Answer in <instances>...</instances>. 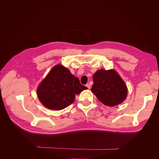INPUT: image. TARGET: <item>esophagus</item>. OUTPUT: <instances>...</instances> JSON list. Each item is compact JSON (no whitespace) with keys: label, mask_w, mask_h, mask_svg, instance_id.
I'll return each mask as SVG.
<instances>
[{"label":"esophagus","mask_w":159,"mask_h":159,"mask_svg":"<svg viewBox=\"0 0 159 159\" xmlns=\"http://www.w3.org/2000/svg\"><path fill=\"white\" fill-rule=\"evenodd\" d=\"M85 86H86V87H87V88H88L89 89H90V88H91V86H90V85H89V84H86V85H85Z\"/></svg>","instance_id":"34e87169"}]
</instances>
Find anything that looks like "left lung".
<instances>
[{
    "mask_svg": "<svg viewBox=\"0 0 159 159\" xmlns=\"http://www.w3.org/2000/svg\"><path fill=\"white\" fill-rule=\"evenodd\" d=\"M92 92L105 105L114 107L126 99L128 89L118 72L113 69H100L93 75Z\"/></svg>",
    "mask_w": 159,
    "mask_h": 159,
    "instance_id": "left-lung-1",
    "label": "left lung"
}]
</instances>
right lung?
<instances>
[{
  "instance_id": "right-lung-1",
  "label": "right lung",
  "mask_w": 159,
  "mask_h": 159,
  "mask_svg": "<svg viewBox=\"0 0 159 159\" xmlns=\"http://www.w3.org/2000/svg\"><path fill=\"white\" fill-rule=\"evenodd\" d=\"M88 88L61 64L54 66L38 86L36 94L41 103L51 110L68 107L78 95Z\"/></svg>"
}]
</instances>
